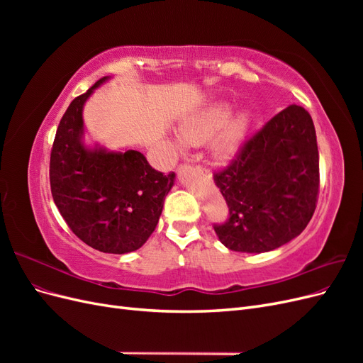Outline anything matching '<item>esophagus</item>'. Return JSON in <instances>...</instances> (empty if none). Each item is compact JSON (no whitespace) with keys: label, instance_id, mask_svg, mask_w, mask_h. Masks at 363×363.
I'll use <instances>...</instances> for the list:
<instances>
[{"label":"esophagus","instance_id":"obj_1","mask_svg":"<svg viewBox=\"0 0 363 363\" xmlns=\"http://www.w3.org/2000/svg\"><path fill=\"white\" fill-rule=\"evenodd\" d=\"M199 169H200V171H204V172H207V169H204V168H200V167H199Z\"/></svg>","mask_w":363,"mask_h":363}]
</instances>
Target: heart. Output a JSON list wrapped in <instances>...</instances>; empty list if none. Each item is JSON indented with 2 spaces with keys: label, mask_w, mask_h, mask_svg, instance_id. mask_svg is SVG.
<instances>
[{
  "label": "heart",
  "mask_w": 363,
  "mask_h": 363,
  "mask_svg": "<svg viewBox=\"0 0 363 363\" xmlns=\"http://www.w3.org/2000/svg\"><path fill=\"white\" fill-rule=\"evenodd\" d=\"M235 107L227 101L208 104L201 111L184 119L179 127V150L183 148L182 141L188 147H200L211 142L212 155L218 160H230L242 147L248 130L251 127V115L239 112L233 116Z\"/></svg>",
  "instance_id": "1"
}]
</instances>
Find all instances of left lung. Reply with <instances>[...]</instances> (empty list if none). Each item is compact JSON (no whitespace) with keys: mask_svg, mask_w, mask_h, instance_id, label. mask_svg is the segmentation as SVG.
Returning <instances> with one entry per match:
<instances>
[{"mask_svg":"<svg viewBox=\"0 0 363 363\" xmlns=\"http://www.w3.org/2000/svg\"><path fill=\"white\" fill-rule=\"evenodd\" d=\"M213 180L230 208L228 221L215 225L223 245L259 255L288 244L309 224L320 186L311 115L296 104L284 108Z\"/></svg>","mask_w":363,"mask_h":363,"instance_id":"left-lung-1","label":"left lung"}]
</instances>
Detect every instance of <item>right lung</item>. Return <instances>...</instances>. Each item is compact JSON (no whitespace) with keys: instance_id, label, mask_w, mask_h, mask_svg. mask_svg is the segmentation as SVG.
<instances>
[{"instance_id":"add662e5","label":"right lung","mask_w":363,"mask_h":363,"mask_svg":"<svg viewBox=\"0 0 363 363\" xmlns=\"http://www.w3.org/2000/svg\"><path fill=\"white\" fill-rule=\"evenodd\" d=\"M111 77L77 96L65 112L50 160L54 203L77 238L89 247L125 255L155 232L175 174L163 175L136 150L86 144L83 108Z\"/></svg>"}]
</instances>
